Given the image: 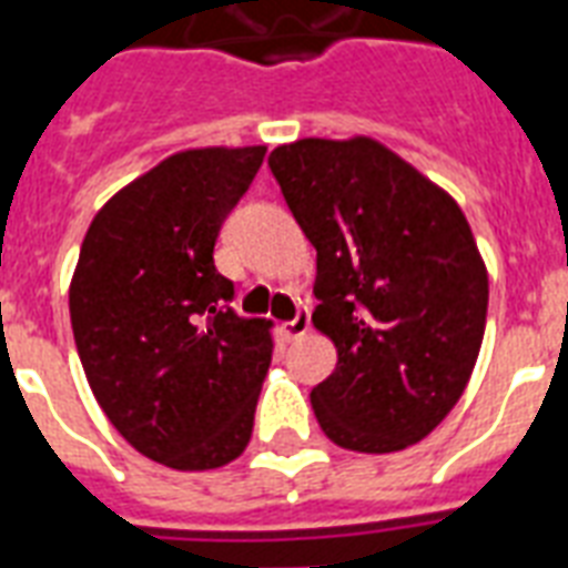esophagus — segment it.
<instances>
[{
  "label": "esophagus",
  "instance_id": "34e87169",
  "mask_svg": "<svg viewBox=\"0 0 568 568\" xmlns=\"http://www.w3.org/2000/svg\"><path fill=\"white\" fill-rule=\"evenodd\" d=\"M306 331H310V310H306V306H297V313H294L292 322H283V336L292 342L301 339Z\"/></svg>",
  "mask_w": 568,
  "mask_h": 568
}]
</instances>
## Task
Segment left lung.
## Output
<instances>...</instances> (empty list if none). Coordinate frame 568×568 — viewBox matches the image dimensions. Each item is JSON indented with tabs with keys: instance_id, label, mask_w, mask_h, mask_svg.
I'll use <instances>...</instances> for the list:
<instances>
[{
	"instance_id": "obj_1",
	"label": "left lung",
	"mask_w": 568,
	"mask_h": 568,
	"mask_svg": "<svg viewBox=\"0 0 568 568\" xmlns=\"http://www.w3.org/2000/svg\"><path fill=\"white\" fill-rule=\"evenodd\" d=\"M267 166L318 253L313 324L336 369L318 426L357 453L417 444L465 393L486 333L488 276L462 207L375 140H301Z\"/></svg>"
}]
</instances>
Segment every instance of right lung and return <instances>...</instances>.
<instances>
[{"mask_svg":"<svg viewBox=\"0 0 568 568\" xmlns=\"http://www.w3.org/2000/svg\"><path fill=\"white\" fill-rule=\"evenodd\" d=\"M265 145L181 151L115 193L82 241L71 327L94 399L142 456L211 470L244 453L274 322L235 313L214 246Z\"/></svg>","mask_w":568,"mask_h":568,"instance_id":"obj_1","label":"right lung"}]
</instances>
